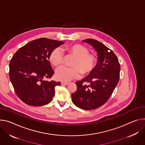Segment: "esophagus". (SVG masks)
<instances>
[{"label": "esophagus", "instance_id": "1", "mask_svg": "<svg viewBox=\"0 0 145 145\" xmlns=\"http://www.w3.org/2000/svg\"><path fill=\"white\" fill-rule=\"evenodd\" d=\"M69 84V82H61V86H65Z\"/></svg>", "mask_w": 145, "mask_h": 145}]
</instances>
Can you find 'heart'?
I'll return each instance as SVG.
<instances>
[{
  "label": "heart",
  "instance_id": "heart-1",
  "mask_svg": "<svg viewBox=\"0 0 145 145\" xmlns=\"http://www.w3.org/2000/svg\"><path fill=\"white\" fill-rule=\"evenodd\" d=\"M67 52L74 57L71 61V67H61L56 70L55 77L59 81L69 82L79 77L82 73L83 75H88L94 70L97 58L85 46L76 44L66 47ZM49 60L55 67H59L63 62V56L58 48H55L49 55Z\"/></svg>",
  "mask_w": 145,
  "mask_h": 145
}]
</instances>
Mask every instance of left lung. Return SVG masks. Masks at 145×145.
<instances>
[{
	"label": "left lung",
	"mask_w": 145,
	"mask_h": 145,
	"mask_svg": "<svg viewBox=\"0 0 145 145\" xmlns=\"http://www.w3.org/2000/svg\"><path fill=\"white\" fill-rule=\"evenodd\" d=\"M82 41L94 48L98 60L90 74L75 82L77 89L71 98L77 107L91 110L100 107L108 100L119 82L120 66L114 52L101 42L92 39ZM84 82L88 85H84Z\"/></svg>",
	"instance_id": "1"
}]
</instances>
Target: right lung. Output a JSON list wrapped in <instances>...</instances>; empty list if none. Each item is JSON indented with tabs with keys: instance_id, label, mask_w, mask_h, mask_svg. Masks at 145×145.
<instances>
[{
	"instance_id": "obj_1",
	"label": "right lung",
	"mask_w": 145,
	"mask_h": 145,
	"mask_svg": "<svg viewBox=\"0 0 145 145\" xmlns=\"http://www.w3.org/2000/svg\"><path fill=\"white\" fill-rule=\"evenodd\" d=\"M64 42L46 38L31 41L16 52L9 64L11 82L18 97L31 106L50 103L55 95V88L60 82H48L54 74L48 57L54 48Z\"/></svg>"
}]
</instances>
